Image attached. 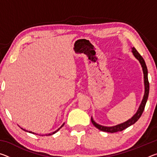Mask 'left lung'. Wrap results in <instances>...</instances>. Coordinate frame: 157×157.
<instances>
[{
    "mask_svg": "<svg viewBox=\"0 0 157 157\" xmlns=\"http://www.w3.org/2000/svg\"><path fill=\"white\" fill-rule=\"evenodd\" d=\"M132 52L134 54V57L136 58V59L139 61L140 64L142 66L143 68V74H144V84H145V94L144 96H143V99L142 100L141 104H140V107L138 109L136 113L132 117L131 119H129L124 123L118 124L116 126H113V127H104L102 125H100V124H97L94 121V119L91 118V122L94 125L98 128V129H100V131L102 132H109V133H115L117 132H121L124 130V129L127 128V127L131 126L132 124H134L136 122L139 120L140 118V117L141 116L142 113L144 111V109L145 107L146 102H147V98H148V95H149V90H150V84H149V81H148V78H147V66H146L145 62L143 58L142 57L141 55H140L139 52L137 51L136 49L135 48H132Z\"/></svg>",
    "mask_w": 157,
    "mask_h": 157,
    "instance_id": "8db88e82",
    "label": "left lung"
}]
</instances>
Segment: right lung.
<instances>
[{
    "label": "right lung",
    "mask_w": 157,
    "mask_h": 157,
    "mask_svg": "<svg viewBox=\"0 0 157 157\" xmlns=\"http://www.w3.org/2000/svg\"><path fill=\"white\" fill-rule=\"evenodd\" d=\"M63 126V124H62V126H61V127H60V128H62V127ZM60 128H59V129H58L57 130H56V131H55V132H52V133H51V134H46L47 135V136H50V135H52V134H55V133H56L57 132H58V131H59V130L60 129ZM21 129H22V128H21ZM23 130H24V131H26V132H28L27 131V130H25V129H23ZM30 132V133H33V134H34V132ZM41 136H43V135H41Z\"/></svg>",
    "instance_id": "right-lung-1"
}]
</instances>
